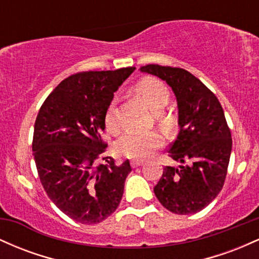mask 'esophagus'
Returning <instances> with one entry per match:
<instances>
[{"instance_id": "esophagus-1", "label": "esophagus", "mask_w": 259, "mask_h": 259, "mask_svg": "<svg viewBox=\"0 0 259 259\" xmlns=\"http://www.w3.org/2000/svg\"><path fill=\"white\" fill-rule=\"evenodd\" d=\"M144 164V160L141 159H133L132 160V167L133 168H136V167H140V165Z\"/></svg>"}]
</instances>
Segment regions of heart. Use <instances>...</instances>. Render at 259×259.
<instances>
[{
    "instance_id": "1",
    "label": "heart",
    "mask_w": 259,
    "mask_h": 259,
    "mask_svg": "<svg viewBox=\"0 0 259 259\" xmlns=\"http://www.w3.org/2000/svg\"><path fill=\"white\" fill-rule=\"evenodd\" d=\"M136 90L140 92L144 100L151 108L154 109L156 121L163 127H169L173 124V118L164 108L170 100L167 86L156 78H145L140 80L136 85ZM106 125L109 132L117 133L119 130V123L115 115V101L109 105L106 112ZM164 145V138L156 130L147 133H129L121 136L117 142V152L121 156L133 159H145L150 157L154 151L159 150Z\"/></svg>"
}]
</instances>
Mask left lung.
I'll return each mask as SVG.
<instances>
[{
	"mask_svg": "<svg viewBox=\"0 0 259 259\" xmlns=\"http://www.w3.org/2000/svg\"><path fill=\"white\" fill-rule=\"evenodd\" d=\"M140 69L165 80L179 107L180 130L168 152L183 164L163 168L154 195L171 213L195 214L218 196L227 178L233 139L223 107L200 79L183 68L147 64Z\"/></svg>",
	"mask_w": 259,
	"mask_h": 259,
	"instance_id": "obj_1",
	"label": "left lung"
}]
</instances>
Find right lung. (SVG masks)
<instances>
[{"mask_svg":"<svg viewBox=\"0 0 259 259\" xmlns=\"http://www.w3.org/2000/svg\"><path fill=\"white\" fill-rule=\"evenodd\" d=\"M134 70L68 76L47 96L35 120L32 152L41 185L65 215L81 224H97L117 209L132 171L127 159L117 165L106 156L102 134L114 92Z\"/></svg>","mask_w":259,"mask_h":259,"instance_id":"add662e5","label":"right lung"}]
</instances>
